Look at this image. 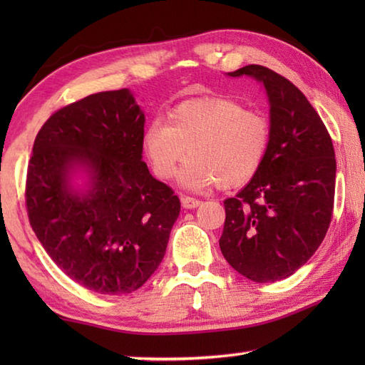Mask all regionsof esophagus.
<instances>
[{
  "mask_svg": "<svg viewBox=\"0 0 365 365\" xmlns=\"http://www.w3.org/2000/svg\"><path fill=\"white\" fill-rule=\"evenodd\" d=\"M201 205L200 200H196V197H191V196H183L182 197V206L185 209H195Z\"/></svg>",
  "mask_w": 365,
  "mask_h": 365,
  "instance_id": "obj_1",
  "label": "esophagus"
}]
</instances>
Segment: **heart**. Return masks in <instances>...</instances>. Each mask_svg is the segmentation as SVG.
<instances>
[{
	"mask_svg": "<svg viewBox=\"0 0 365 365\" xmlns=\"http://www.w3.org/2000/svg\"><path fill=\"white\" fill-rule=\"evenodd\" d=\"M156 175L169 180L187 158L180 183L202 190L219 183H246L262 168L270 146V123L257 110L232 98H205L178 104L169 122L154 119L143 138Z\"/></svg>",
	"mask_w": 365,
	"mask_h": 365,
	"instance_id": "heart-1",
	"label": "heart"
}]
</instances>
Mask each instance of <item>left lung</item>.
<instances>
[{
    "label": "left lung",
    "mask_w": 365,
    "mask_h": 365,
    "mask_svg": "<svg viewBox=\"0 0 365 365\" xmlns=\"http://www.w3.org/2000/svg\"><path fill=\"white\" fill-rule=\"evenodd\" d=\"M227 76H248L264 85L270 104V146L251 182L224 201L220 251L246 279L283 280L311 259L329 230L335 150L316 109L288 78L257 64Z\"/></svg>",
    "instance_id": "left-lung-1"
}]
</instances>
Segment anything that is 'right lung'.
<instances>
[{"label":"right lung","mask_w":365,"mask_h":365,"mask_svg":"<svg viewBox=\"0 0 365 365\" xmlns=\"http://www.w3.org/2000/svg\"><path fill=\"white\" fill-rule=\"evenodd\" d=\"M145 114L130 90L101 91L56 110L34 143L29 220L64 274L100 294L138 289L159 267L180 200L143 163ZM89 177L77 190L71 175Z\"/></svg>","instance_id":"obj_1"}]
</instances>
